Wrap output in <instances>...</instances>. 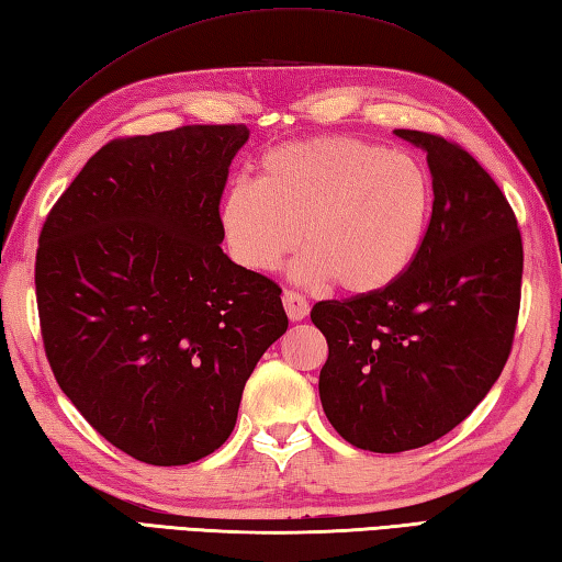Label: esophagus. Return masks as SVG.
<instances>
[{"mask_svg":"<svg viewBox=\"0 0 562 562\" xmlns=\"http://www.w3.org/2000/svg\"><path fill=\"white\" fill-rule=\"evenodd\" d=\"M283 308H286L291 321H303L311 311L306 296H301L296 291H283Z\"/></svg>","mask_w":562,"mask_h":562,"instance_id":"esophagus-1","label":"esophagus"}]
</instances>
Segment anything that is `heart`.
I'll list each match as a JSON object with an SVG mask.
<instances>
[{
    "mask_svg": "<svg viewBox=\"0 0 562 562\" xmlns=\"http://www.w3.org/2000/svg\"><path fill=\"white\" fill-rule=\"evenodd\" d=\"M429 214L431 180L417 157L346 135L271 147L256 182H234L220 204L226 244L246 269H279L303 234L308 249L291 279L306 286L336 279L356 296L409 271Z\"/></svg>",
    "mask_w": 562,
    "mask_h": 562,
    "instance_id": "1",
    "label": "heart"
}]
</instances>
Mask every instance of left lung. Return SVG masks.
I'll use <instances>...</instances> for the list:
<instances>
[{
	"instance_id": "1",
	"label": "left lung",
	"mask_w": 562,
	"mask_h": 562,
	"mask_svg": "<svg viewBox=\"0 0 562 562\" xmlns=\"http://www.w3.org/2000/svg\"><path fill=\"white\" fill-rule=\"evenodd\" d=\"M395 135L427 153L435 204L422 251L392 286L311 311L328 340L323 412L342 439L378 454L431 445L488 395L524 276L516 214L484 167L439 135Z\"/></svg>"
}]
</instances>
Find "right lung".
<instances>
[{
    "instance_id": "obj_1",
    "label": "right lung",
    "mask_w": 562,
    "mask_h": 562,
    "mask_svg": "<svg viewBox=\"0 0 562 562\" xmlns=\"http://www.w3.org/2000/svg\"><path fill=\"white\" fill-rule=\"evenodd\" d=\"M246 125L101 147L48 212L36 303L58 387L137 461L220 449L256 362L289 328L281 289L222 251L220 200Z\"/></svg>"
}]
</instances>
